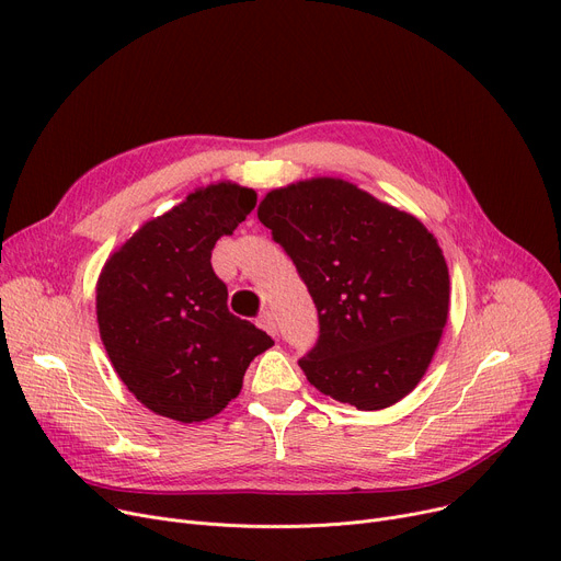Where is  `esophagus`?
Segmentation results:
<instances>
[{
	"instance_id": "obj_1",
	"label": "esophagus",
	"mask_w": 561,
	"mask_h": 561,
	"mask_svg": "<svg viewBox=\"0 0 561 561\" xmlns=\"http://www.w3.org/2000/svg\"><path fill=\"white\" fill-rule=\"evenodd\" d=\"M256 325L261 328V330H265L268 334H277V322H275V316H273V311H263V313H259V318H256Z\"/></svg>"
}]
</instances>
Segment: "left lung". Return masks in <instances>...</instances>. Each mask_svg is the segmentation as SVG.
Segmentation results:
<instances>
[{"label": "left lung", "instance_id": "left-lung-1", "mask_svg": "<svg viewBox=\"0 0 561 561\" xmlns=\"http://www.w3.org/2000/svg\"><path fill=\"white\" fill-rule=\"evenodd\" d=\"M256 216L318 309V341L298 362L311 385L362 411L414 391L450 305L448 265L425 225L332 176L271 191Z\"/></svg>", "mask_w": 561, "mask_h": 561}]
</instances>
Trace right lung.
I'll list each match as a JSON object with an SVG mask.
<instances>
[{"label":"right lung","instance_id":"add662e5","mask_svg":"<svg viewBox=\"0 0 561 561\" xmlns=\"http://www.w3.org/2000/svg\"><path fill=\"white\" fill-rule=\"evenodd\" d=\"M231 182L191 193L111 254L98 282V322L125 387L154 414L199 423L239 396L250 362L275 341L229 313L211 250L254 209Z\"/></svg>","mask_w":561,"mask_h":561}]
</instances>
